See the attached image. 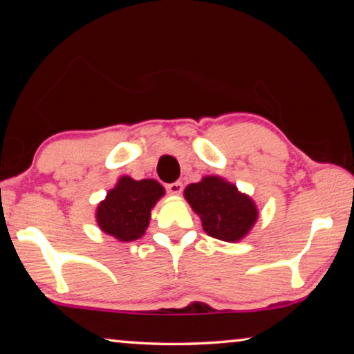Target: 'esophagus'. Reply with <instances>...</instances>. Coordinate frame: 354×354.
<instances>
[{
	"label": "esophagus",
	"instance_id": "esophagus-1",
	"mask_svg": "<svg viewBox=\"0 0 354 354\" xmlns=\"http://www.w3.org/2000/svg\"><path fill=\"white\" fill-rule=\"evenodd\" d=\"M167 190H169V194H171V195H181L183 183H179V181L171 183V184L167 185Z\"/></svg>",
	"mask_w": 354,
	"mask_h": 354
}]
</instances>
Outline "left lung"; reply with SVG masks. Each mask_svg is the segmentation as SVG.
<instances>
[{
  "label": "left lung",
  "instance_id": "obj_1",
  "mask_svg": "<svg viewBox=\"0 0 354 354\" xmlns=\"http://www.w3.org/2000/svg\"><path fill=\"white\" fill-rule=\"evenodd\" d=\"M184 198L201 218L206 234L223 242L242 241L259 217L254 200L217 175L189 184L184 189Z\"/></svg>",
  "mask_w": 354,
  "mask_h": 354
}]
</instances>
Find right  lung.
I'll use <instances>...</instances> for the list:
<instances>
[{
    "instance_id": "1",
    "label": "right lung",
    "mask_w": 354,
    "mask_h": 354,
    "mask_svg": "<svg viewBox=\"0 0 354 354\" xmlns=\"http://www.w3.org/2000/svg\"><path fill=\"white\" fill-rule=\"evenodd\" d=\"M165 189L156 179L136 181L131 176H120L117 184L98 203L95 218L101 231L118 242H133L145 234L151 211Z\"/></svg>"
}]
</instances>
